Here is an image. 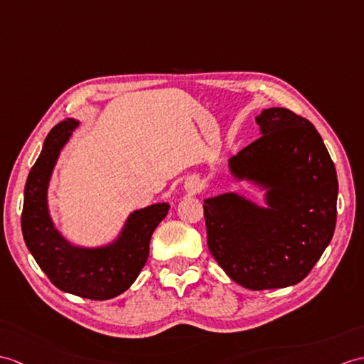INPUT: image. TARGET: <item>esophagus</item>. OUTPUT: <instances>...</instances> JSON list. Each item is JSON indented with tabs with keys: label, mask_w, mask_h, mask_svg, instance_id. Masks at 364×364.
<instances>
[{
	"label": "esophagus",
	"mask_w": 364,
	"mask_h": 364,
	"mask_svg": "<svg viewBox=\"0 0 364 364\" xmlns=\"http://www.w3.org/2000/svg\"><path fill=\"white\" fill-rule=\"evenodd\" d=\"M201 188H203V183L198 180V178H189L188 181L184 183V189H186V192L188 193H197V192H200L201 191Z\"/></svg>",
	"instance_id": "1"
}]
</instances>
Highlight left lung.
<instances>
[{"mask_svg": "<svg viewBox=\"0 0 364 364\" xmlns=\"http://www.w3.org/2000/svg\"><path fill=\"white\" fill-rule=\"evenodd\" d=\"M256 124L260 138L228 171L259 189L262 205L235 191L203 200L208 247L245 289H284L310 273L333 237L336 171L310 121L273 107Z\"/></svg>", "mask_w": 364, "mask_h": 364, "instance_id": "left-lung-1", "label": "left lung"}]
</instances>
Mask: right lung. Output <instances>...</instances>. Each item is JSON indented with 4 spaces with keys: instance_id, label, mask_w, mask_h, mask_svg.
Returning a JSON list of instances; mask_svg holds the SVG:
<instances>
[{
    "instance_id": "right-lung-1",
    "label": "right lung",
    "mask_w": 364,
    "mask_h": 364,
    "mask_svg": "<svg viewBox=\"0 0 364 364\" xmlns=\"http://www.w3.org/2000/svg\"><path fill=\"white\" fill-rule=\"evenodd\" d=\"M80 121L57 124L32 166L24 186L21 231L38 267L58 290L75 296L105 301L129 290L149 257L151 234L167 215L168 203L133 210L114 237L100 245H80L65 237L49 209V184L62 150Z\"/></svg>"
}]
</instances>
